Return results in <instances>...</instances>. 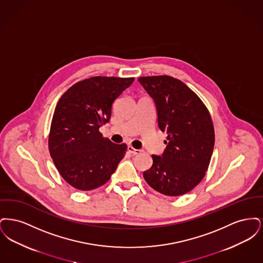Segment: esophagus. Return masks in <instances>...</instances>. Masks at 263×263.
Returning a JSON list of instances; mask_svg holds the SVG:
<instances>
[{"mask_svg":"<svg viewBox=\"0 0 263 263\" xmlns=\"http://www.w3.org/2000/svg\"><path fill=\"white\" fill-rule=\"evenodd\" d=\"M127 151H128L130 154H132V155H138V154L141 153V151L134 149L132 146H128V147H127Z\"/></svg>","mask_w":263,"mask_h":263,"instance_id":"34e87169","label":"esophagus"}]
</instances>
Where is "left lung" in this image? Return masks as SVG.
I'll return each instance as SVG.
<instances>
[{
	"label": "left lung",
	"instance_id": "8db88e82",
	"mask_svg": "<svg viewBox=\"0 0 263 263\" xmlns=\"http://www.w3.org/2000/svg\"><path fill=\"white\" fill-rule=\"evenodd\" d=\"M138 82L155 101L159 128L167 134L162 156L143 173L151 187L179 196L195 187L212 157L215 133L210 113L199 97L170 76L141 77Z\"/></svg>",
	"mask_w": 263,
	"mask_h": 263
}]
</instances>
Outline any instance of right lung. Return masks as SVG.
I'll return each mask as SVG.
<instances>
[{
  "label": "right lung",
  "mask_w": 263,
  "mask_h": 263,
  "mask_svg": "<svg viewBox=\"0 0 263 263\" xmlns=\"http://www.w3.org/2000/svg\"><path fill=\"white\" fill-rule=\"evenodd\" d=\"M134 78L92 77L73 85L58 101L51 122L48 147L63 178L79 190L106 183L125 156L126 144L102 137L113 101Z\"/></svg>",
  "instance_id": "obj_1"
}]
</instances>
